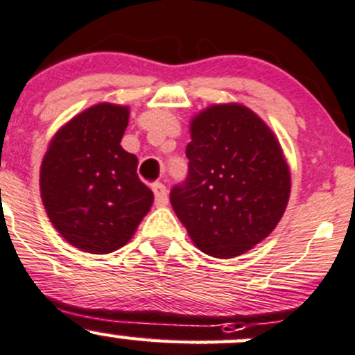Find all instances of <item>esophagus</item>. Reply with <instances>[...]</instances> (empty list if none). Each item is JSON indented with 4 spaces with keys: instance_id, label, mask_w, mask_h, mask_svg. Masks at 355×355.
<instances>
[{
    "instance_id": "esophagus-1",
    "label": "esophagus",
    "mask_w": 355,
    "mask_h": 355,
    "mask_svg": "<svg viewBox=\"0 0 355 355\" xmlns=\"http://www.w3.org/2000/svg\"><path fill=\"white\" fill-rule=\"evenodd\" d=\"M153 193H155V204L158 207H163V205L168 204V190L163 184H155L153 185Z\"/></svg>"
}]
</instances>
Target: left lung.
I'll list each match as a JSON object with an SVG mask.
<instances>
[{"instance_id": "left-lung-1", "label": "left lung", "mask_w": 355, "mask_h": 355, "mask_svg": "<svg viewBox=\"0 0 355 355\" xmlns=\"http://www.w3.org/2000/svg\"><path fill=\"white\" fill-rule=\"evenodd\" d=\"M189 177L170 202L205 254L229 259L271 234L285 214L291 177L278 139L243 104H214L190 123Z\"/></svg>"}]
</instances>
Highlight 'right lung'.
Instances as JSON below:
<instances>
[{"label": "right lung", "instance_id": "obj_1", "mask_svg": "<svg viewBox=\"0 0 355 355\" xmlns=\"http://www.w3.org/2000/svg\"><path fill=\"white\" fill-rule=\"evenodd\" d=\"M130 107L101 103L73 116L50 141L40 193L53 227L73 248L107 254L123 248L153 204L138 158L121 146Z\"/></svg>", "mask_w": 355, "mask_h": 355}]
</instances>
